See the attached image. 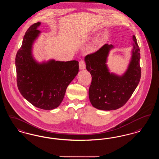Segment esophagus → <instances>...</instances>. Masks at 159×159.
Returning a JSON list of instances; mask_svg holds the SVG:
<instances>
[{
    "label": "esophagus",
    "instance_id": "34e87169",
    "mask_svg": "<svg viewBox=\"0 0 159 159\" xmlns=\"http://www.w3.org/2000/svg\"><path fill=\"white\" fill-rule=\"evenodd\" d=\"M85 68H86L85 62L84 60H82L79 61V69L80 70H84V69H85Z\"/></svg>",
    "mask_w": 159,
    "mask_h": 159
}]
</instances>
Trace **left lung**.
<instances>
[{
	"mask_svg": "<svg viewBox=\"0 0 159 159\" xmlns=\"http://www.w3.org/2000/svg\"><path fill=\"white\" fill-rule=\"evenodd\" d=\"M133 49L128 69L122 76L110 73L107 65L112 44L103 45L84 58L86 69L92 76L89 87L90 101L93 107L104 111L115 110L123 107L133 95L140 82L141 67L140 48L135 35Z\"/></svg>",
	"mask_w": 159,
	"mask_h": 159,
	"instance_id": "left-lung-1",
	"label": "left lung"
}]
</instances>
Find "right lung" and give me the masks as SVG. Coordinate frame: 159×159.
Returning a JSON list of instances; mask_svg holds the SVG:
<instances>
[{
    "label": "right lung",
    "instance_id": "right-lung-1",
    "mask_svg": "<svg viewBox=\"0 0 159 159\" xmlns=\"http://www.w3.org/2000/svg\"><path fill=\"white\" fill-rule=\"evenodd\" d=\"M41 22L31 26L25 32L15 58L17 86L20 94L34 107L44 110L57 108L66 90L79 72L76 60H54L39 63L32 54V45L40 31Z\"/></svg>",
    "mask_w": 159,
    "mask_h": 159
}]
</instances>
